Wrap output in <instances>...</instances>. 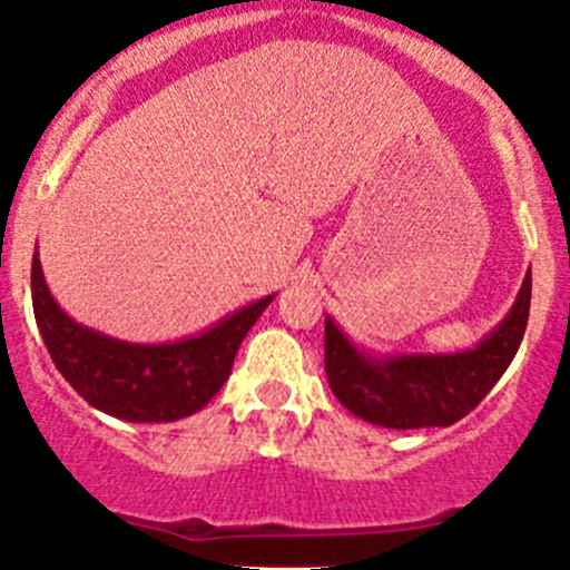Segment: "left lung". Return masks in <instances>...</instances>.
Listing matches in <instances>:
<instances>
[{"label":"left lung","mask_w":570,"mask_h":570,"mask_svg":"<svg viewBox=\"0 0 570 570\" xmlns=\"http://www.w3.org/2000/svg\"><path fill=\"white\" fill-rule=\"evenodd\" d=\"M531 273L512 312L475 348L376 360L326 317V376L334 396L363 422L391 430L450 428L481 405L520 348L529 323Z\"/></svg>","instance_id":"1"}]
</instances>
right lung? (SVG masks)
I'll return each instance as SVG.
<instances>
[{"label":"right lung","mask_w":570,"mask_h":570,"mask_svg":"<svg viewBox=\"0 0 570 570\" xmlns=\"http://www.w3.org/2000/svg\"><path fill=\"white\" fill-rule=\"evenodd\" d=\"M33 312L52 363L89 405L124 422H177L202 411L273 295L249 303L196 337L177 343H124L76 323L52 301L39 255L30 269Z\"/></svg>","instance_id":"1"}]
</instances>
